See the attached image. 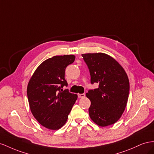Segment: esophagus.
<instances>
[{
  "instance_id": "1",
  "label": "esophagus",
  "mask_w": 154,
  "mask_h": 154,
  "mask_svg": "<svg viewBox=\"0 0 154 154\" xmlns=\"http://www.w3.org/2000/svg\"><path fill=\"white\" fill-rule=\"evenodd\" d=\"M78 97L79 98L85 97V94H78Z\"/></svg>"
}]
</instances>
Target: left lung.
<instances>
[{"instance_id": "obj_1", "label": "left lung", "mask_w": 154, "mask_h": 154, "mask_svg": "<svg viewBox=\"0 0 154 154\" xmlns=\"http://www.w3.org/2000/svg\"><path fill=\"white\" fill-rule=\"evenodd\" d=\"M90 70L91 83L99 88L86 95L91 101L89 116L96 125L104 127L119 119L128 102L130 82L124 68L104 53L82 54Z\"/></svg>"}]
</instances>
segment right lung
<instances>
[{
    "label": "right lung",
    "mask_w": 154,
    "mask_h": 154,
    "mask_svg": "<svg viewBox=\"0 0 154 154\" xmlns=\"http://www.w3.org/2000/svg\"><path fill=\"white\" fill-rule=\"evenodd\" d=\"M73 55H56L38 66L31 77L27 87L30 110L42 126L59 130L67 121L77 99V95L63 90L68 83L65 69L74 62Z\"/></svg>",
    "instance_id": "obj_1"
}]
</instances>
